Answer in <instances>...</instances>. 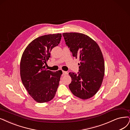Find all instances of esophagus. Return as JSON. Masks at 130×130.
I'll use <instances>...</instances> for the list:
<instances>
[{
  "mask_svg": "<svg viewBox=\"0 0 130 130\" xmlns=\"http://www.w3.org/2000/svg\"><path fill=\"white\" fill-rule=\"evenodd\" d=\"M68 74V72H66V71H62V75H65Z\"/></svg>",
  "mask_w": 130,
  "mask_h": 130,
  "instance_id": "34e87169",
  "label": "esophagus"
}]
</instances>
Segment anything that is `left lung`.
<instances>
[{"mask_svg": "<svg viewBox=\"0 0 130 130\" xmlns=\"http://www.w3.org/2000/svg\"><path fill=\"white\" fill-rule=\"evenodd\" d=\"M72 55L79 58V72H70L69 88L76 97L86 100L93 97L101 86L104 75V61L96 42L84 34H62Z\"/></svg>", "mask_w": 130, "mask_h": 130, "instance_id": "obj_1", "label": "left lung"}]
</instances>
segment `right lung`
I'll list each match as a JSON object with an SVG mask.
<instances>
[{
  "label": "right lung",
  "mask_w": 130,
  "mask_h": 130,
  "mask_svg": "<svg viewBox=\"0 0 130 130\" xmlns=\"http://www.w3.org/2000/svg\"><path fill=\"white\" fill-rule=\"evenodd\" d=\"M61 34L40 36L31 42L24 51L20 62L23 85L31 96L38 103L54 98L59 86L61 70L53 72L45 69L50 52L60 43Z\"/></svg>",
  "instance_id": "1"
}]
</instances>
